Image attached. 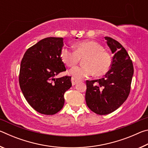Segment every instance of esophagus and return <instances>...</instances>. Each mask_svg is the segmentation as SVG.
Returning a JSON list of instances; mask_svg holds the SVG:
<instances>
[{"label":"esophagus","mask_w":148,"mask_h":148,"mask_svg":"<svg viewBox=\"0 0 148 148\" xmlns=\"http://www.w3.org/2000/svg\"><path fill=\"white\" fill-rule=\"evenodd\" d=\"M71 82H72V86H75V85H76L77 82H78V81H77L76 78H74V77H72Z\"/></svg>","instance_id":"obj_1"}]
</instances>
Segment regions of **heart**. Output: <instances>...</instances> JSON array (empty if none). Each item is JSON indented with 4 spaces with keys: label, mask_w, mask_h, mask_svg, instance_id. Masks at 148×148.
<instances>
[{
    "label": "heart",
    "mask_w": 148,
    "mask_h": 148,
    "mask_svg": "<svg viewBox=\"0 0 148 148\" xmlns=\"http://www.w3.org/2000/svg\"><path fill=\"white\" fill-rule=\"evenodd\" d=\"M74 49L73 51L66 47H62L61 58L68 67L76 66L80 59H84V66L74 67L69 71L75 78L87 77L93 73L95 76H101L109 71L112 57L99 42L93 40L78 42L74 46Z\"/></svg>",
    "instance_id": "heart-1"
}]
</instances>
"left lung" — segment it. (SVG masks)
<instances>
[{"mask_svg": "<svg viewBox=\"0 0 148 148\" xmlns=\"http://www.w3.org/2000/svg\"><path fill=\"white\" fill-rule=\"evenodd\" d=\"M114 54L110 71L104 77L87 80L86 101L89 108L99 115H106L123 104L131 91L134 68L122 45L110 37H104Z\"/></svg>", "mask_w": 148, "mask_h": 148, "instance_id": "left-lung-1", "label": "left lung"}]
</instances>
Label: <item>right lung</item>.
<instances>
[{
    "label": "right lung",
    "instance_id": "obj_1",
    "mask_svg": "<svg viewBox=\"0 0 148 148\" xmlns=\"http://www.w3.org/2000/svg\"><path fill=\"white\" fill-rule=\"evenodd\" d=\"M63 45L62 38H44L29 47L21 60L20 88L31 106L42 114L59 112L64 106V92L72 86L71 76L56 77L66 71L61 58Z\"/></svg>",
    "mask_w": 148,
    "mask_h": 148
}]
</instances>
